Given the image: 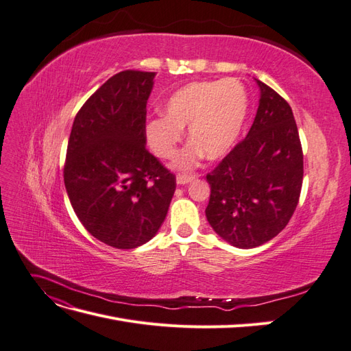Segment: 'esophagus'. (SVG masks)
<instances>
[{"instance_id": "obj_1", "label": "esophagus", "mask_w": 351, "mask_h": 351, "mask_svg": "<svg viewBox=\"0 0 351 351\" xmlns=\"http://www.w3.org/2000/svg\"><path fill=\"white\" fill-rule=\"evenodd\" d=\"M196 177V174H177V184H187Z\"/></svg>"}]
</instances>
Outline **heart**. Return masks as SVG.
Wrapping results in <instances>:
<instances>
[{
    "label": "heart",
    "mask_w": 351,
    "mask_h": 351,
    "mask_svg": "<svg viewBox=\"0 0 351 351\" xmlns=\"http://www.w3.org/2000/svg\"><path fill=\"white\" fill-rule=\"evenodd\" d=\"M249 97L237 79L189 83L168 99L165 119H156L146 127L152 151L168 159L174 156L183 139V127L189 125L193 143L176 159L177 168H192L204 156H224L243 130L247 117Z\"/></svg>",
    "instance_id": "heart-1"
}]
</instances>
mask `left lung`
Returning a JSON list of instances; mask_svg holds the SVG:
<instances>
[{
    "instance_id": "obj_1",
    "label": "left lung",
    "mask_w": 351,
    "mask_h": 351,
    "mask_svg": "<svg viewBox=\"0 0 351 351\" xmlns=\"http://www.w3.org/2000/svg\"><path fill=\"white\" fill-rule=\"evenodd\" d=\"M247 136L206 174V218L219 237L240 249L269 241L285 228L303 183V149L291 107L268 84Z\"/></svg>"
}]
</instances>
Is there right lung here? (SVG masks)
<instances>
[{
	"instance_id": "1",
	"label": "right lung",
	"mask_w": 351,
	"mask_h": 351,
	"mask_svg": "<svg viewBox=\"0 0 351 351\" xmlns=\"http://www.w3.org/2000/svg\"><path fill=\"white\" fill-rule=\"evenodd\" d=\"M154 77L114 74L82 105L69 137L62 176L71 206L95 239L115 249L149 241L176 192V176L145 146Z\"/></svg>"
}]
</instances>
